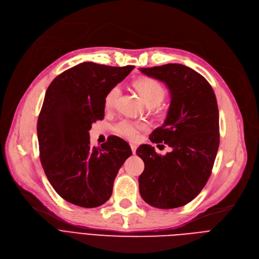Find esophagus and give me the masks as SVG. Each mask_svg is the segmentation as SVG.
I'll return each instance as SVG.
<instances>
[{
  "label": "esophagus",
  "mask_w": 259,
  "mask_h": 259,
  "mask_svg": "<svg viewBox=\"0 0 259 259\" xmlns=\"http://www.w3.org/2000/svg\"><path fill=\"white\" fill-rule=\"evenodd\" d=\"M130 147H131L132 153H133V154H135V152H137V148H138V146L135 145V144H130Z\"/></svg>",
  "instance_id": "esophagus-1"
}]
</instances>
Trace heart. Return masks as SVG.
Returning a JSON list of instances; mask_svg holds the SVG:
<instances>
[{
	"mask_svg": "<svg viewBox=\"0 0 259 259\" xmlns=\"http://www.w3.org/2000/svg\"><path fill=\"white\" fill-rule=\"evenodd\" d=\"M133 88L140 95L143 103L148 107H155L165 99L166 90L158 80L151 77H141L133 81ZM119 94V87L114 86L109 90L104 99L106 110H111L114 107ZM145 122L133 121L129 119H122L114 125L113 131L125 139L134 141L137 140L142 130L146 129Z\"/></svg>",
	"mask_w": 259,
	"mask_h": 259,
	"instance_id": "1",
	"label": "heart"
}]
</instances>
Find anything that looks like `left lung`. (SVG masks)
I'll use <instances>...</instances> for the list:
<instances>
[{
  "label": "left lung",
  "instance_id": "left-lung-1",
  "mask_svg": "<svg viewBox=\"0 0 259 259\" xmlns=\"http://www.w3.org/2000/svg\"><path fill=\"white\" fill-rule=\"evenodd\" d=\"M140 70L165 83L170 91L167 117L149 139L172 148L166 155L157 154L150 145L138 148L137 154L145 164L139 178L140 193L155 208L183 207L206 186L219 150L220 115L215 93L205 77L182 64Z\"/></svg>",
  "mask_w": 259,
  "mask_h": 259
}]
</instances>
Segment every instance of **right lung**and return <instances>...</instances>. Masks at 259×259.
<instances>
[{
    "label": "right lung",
    "instance_id": "1",
    "mask_svg": "<svg viewBox=\"0 0 259 259\" xmlns=\"http://www.w3.org/2000/svg\"><path fill=\"white\" fill-rule=\"evenodd\" d=\"M133 68L80 63L46 91L36 127L40 162L57 193L75 206L95 208L110 198L116 174L132 154L117 137L92 147L89 130L105 116L106 93Z\"/></svg>",
    "mask_w": 259,
    "mask_h": 259
}]
</instances>
